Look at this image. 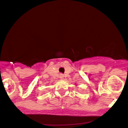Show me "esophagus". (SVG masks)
Wrapping results in <instances>:
<instances>
[{"instance_id": "34e87169", "label": "esophagus", "mask_w": 128, "mask_h": 128, "mask_svg": "<svg viewBox=\"0 0 128 128\" xmlns=\"http://www.w3.org/2000/svg\"><path fill=\"white\" fill-rule=\"evenodd\" d=\"M63 77H64V76H63V75H62V74H60V78L61 79H62Z\"/></svg>"}]
</instances>
